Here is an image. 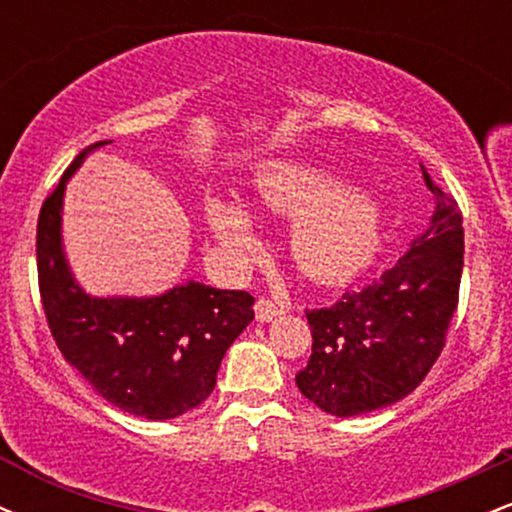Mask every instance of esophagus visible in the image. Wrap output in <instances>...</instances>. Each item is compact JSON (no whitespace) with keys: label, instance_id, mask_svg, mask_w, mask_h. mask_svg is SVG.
Here are the masks:
<instances>
[{"label":"esophagus","instance_id":"esophagus-1","mask_svg":"<svg viewBox=\"0 0 512 512\" xmlns=\"http://www.w3.org/2000/svg\"><path fill=\"white\" fill-rule=\"evenodd\" d=\"M281 310L276 308L274 301H269V298H260V301L255 303V315H257V322H269L274 320L276 315H279Z\"/></svg>","mask_w":512,"mask_h":512}]
</instances>
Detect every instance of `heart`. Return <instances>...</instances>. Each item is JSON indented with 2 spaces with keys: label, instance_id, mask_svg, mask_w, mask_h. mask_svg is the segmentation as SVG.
<instances>
[{
  "label": "heart",
  "instance_id": "obj_1",
  "mask_svg": "<svg viewBox=\"0 0 512 512\" xmlns=\"http://www.w3.org/2000/svg\"><path fill=\"white\" fill-rule=\"evenodd\" d=\"M262 207L296 216L291 255L310 279L337 284L366 269L383 238V207L358 185H342L330 170L303 163H272L255 180ZM207 221L221 248L236 262H250L262 245L240 204L211 199Z\"/></svg>",
  "mask_w": 512,
  "mask_h": 512
}]
</instances>
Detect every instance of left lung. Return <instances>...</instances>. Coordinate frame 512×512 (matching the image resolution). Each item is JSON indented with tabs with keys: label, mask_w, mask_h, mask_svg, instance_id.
<instances>
[{
	"label": "left lung",
	"mask_w": 512,
	"mask_h": 512,
	"mask_svg": "<svg viewBox=\"0 0 512 512\" xmlns=\"http://www.w3.org/2000/svg\"><path fill=\"white\" fill-rule=\"evenodd\" d=\"M436 209L392 269L332 308L308 310L313 354L298 390L332 416L390 407L416 390L445 346L462 279L457 202L424 173Z\"/></svg>",
	"instance_id": "obj_1"
}]
</instances>
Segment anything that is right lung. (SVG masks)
I'll return each mask as SVG.
<instances>
[{"label": "right lung", "instance_id": "obj_1", "mask_svg": "<svg viewBox=\"0 0 512 512\" xmlns=\"http://www.w3.org/2000/svg\"><path fill=\"white\" fill-rule=\"evenodd\" d=\"M96 142L74 158L38 216V284L62 356L110 404L166 421L199 407L216 385L228 346L250 325L255 298L187 281L161 296L86 293L62 245L67 182Z\"/></svg>", "mask_w": 512, "mask_h": 512}]
</instances>
